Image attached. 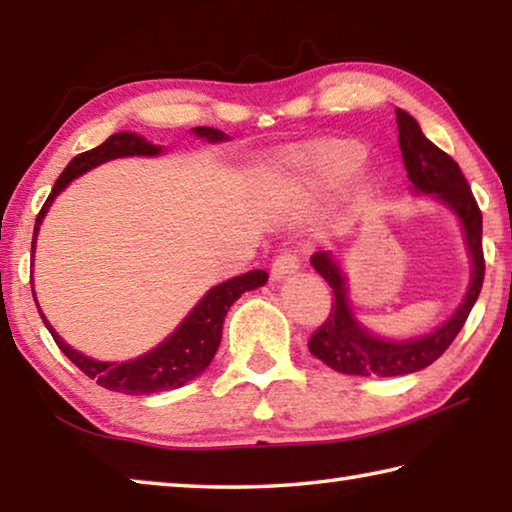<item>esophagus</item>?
<instances>
[{
    "label": "esophagus",
    "instance_id": "34e87169",
    "mask_svg": "<svg viewBox=\"0 0 512 512\" xmlns=\"http://www.w3.org/2000/svg\"><path fill=\"white\" fill-rule=\"evenodd\" d=\"M300 266V250L287 248L273 259V277H284L296 273Z\"/></svg>",
    "mask_w": 512,
    "mask_h": 512
}]
</instances>
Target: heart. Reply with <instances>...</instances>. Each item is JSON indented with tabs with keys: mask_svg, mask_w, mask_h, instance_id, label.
<instances>
[{
	"mask_svg": "<svg viewBox=\"0 0 512 512\" xmlns=\"http://www.w3.org/2000/svg\"><path fill=\"white\" fill-rule=\"evenodd\" d=\"M361 160L363 149L359 144H332L314 155V169L320 178L327 180V183H336V180L348 178L350 173L359 167Z\"/></svg>",
	"mask_w": 512,
	"mask_h": 512,
	"instance_id": "heart-1",
	"label": "heart"
}]
</instances>
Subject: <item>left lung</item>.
<instances>
[{"instance_id": "obj_1", "label": "left lung", "mask_w": 512, "mask_h": 512, "mask_svg": "<svg viewBox=\"0 0 512 512\" xmlns=\"http://www.w3.org/2000/svg\"><path fill=\"white\" fill-rule=\"evenodd\" d=\"M395 117L397 131H400V151L413 189L445 201L463 223L465 241L472 255V280L463 305L436 332L411 341H384L366 332L354 320L348 305L345 277L329 253L311 255V264L332 287L334 298L325 323L309 336V352L343 375L400 377L431 366L438 357H443V352L463 329L483 287V216L461 167L422 135L418 121L409 112L395 110Z\"/></svg>"}]
</instances>
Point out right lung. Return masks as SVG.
Here are the masks:
<instances>
[{"mask_svg":"<svg viewBox=\"0 0 512 512\" xmlns=\"http://www.w3.org/2000/svg\"><path fill=\"white\" fill-rule=\"evenodd\" d=\"M194 133L210 142L225 140V135L221 131H216V128L196 126ZM160 151V146L146 142L142 135L115 133L101 146H97V149L76 155V158L67 164L65 171L60 173L54 189H51V194L47 196L45 205H42V210L38 212L36 232H33L31 241V253L33 248H36V235L51 201H54L58 192H63L76 176H81V173L112 158H124V155H158ZM266 280V271H248L244 275L232 277V280L216 284L214 289L207 291V296L198 302L192 314L180 323V327L167 341L160 343L155 350L146 352L144 357H137L124 363L94 361L90 357H83L81 352L72 350L63 339H60L47 323L45 316L40 314V318L45 320V325L51 336H54L60 352H63L81 372L97 381L99 386L126 395H151L160 391H173V388H180L187 384V381H192L196 375H201V372L210 366L216 350H219L223 320L225 314H228V309L232 307V302H235L244 291L262 287Z\"/></svg>","mask_w":512,"mask_h":512,"instance_id":"obj_1","label":"right lung"}]
</instances>
